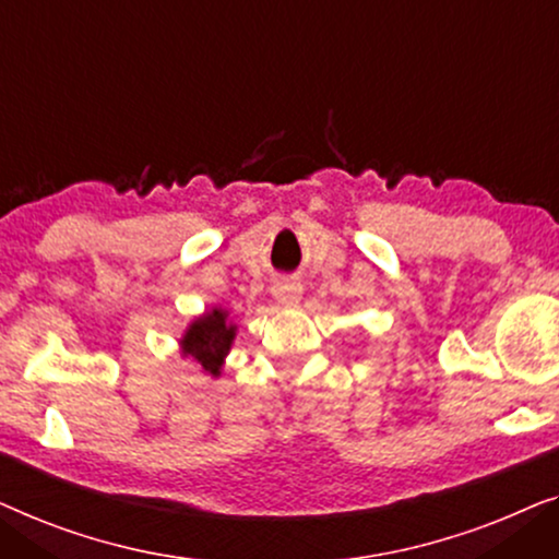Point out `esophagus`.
<instances>
[{
	"instance_id": "1",
	"label": "esophagus",
	"mask_w": 559,
	"mask_h": 559,
	"mask_svg": "<svg viewBox=\"0 0 559 559\" xmlns=\"http://www.w3.org/2000/svg\"><path fill=\"white\" fill-rule=\"evenodd\" d=\"M301 283L296 281H278L276 286H273V296H276V301L283 306H294L298 304V298H301Z\"/></svg>"
}]
</instances>
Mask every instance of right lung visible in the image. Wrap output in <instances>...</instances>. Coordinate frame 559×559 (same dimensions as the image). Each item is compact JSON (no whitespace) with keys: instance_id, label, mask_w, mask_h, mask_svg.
<instances>
[{"instance_id":"right-lung-1","label":"right lung","mask_w":559,"mask_h":559,"mask_svg":"<svg viewBox=\"0 0 559 559\" xmlns=\"http://www.w3.org/2000/svg\"><path fill=\"white\" fill-rule=\"evenodd\" d=\"M235 332L238 326L227 321L225 309H210L204 311L187 326V332L179 344H182V355L192 357L204 372L217 377L219 369H223V361L227 352L233 347Z\"/></svg>"}]
</instances>
